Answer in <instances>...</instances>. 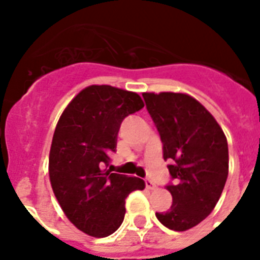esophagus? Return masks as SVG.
I'll use <instances>...</instances> for the list:
<instances>
[{
	"instance_id": "esophagus-1",
	"label": "esophagus",
	"mask_w": 260,
	"mask_h": 260,
	"mask_svg": "<svg viewBox=\"0 0 260 260\" xmlns=\"http://www.w3.org/2000/svg\"><path fill=\"white\" fill-rule=\"evenodd\" d=\"M144 182H146L147 189L152 190V189H155V187H156V185L154 183V181H151L150 178H146V179H144Z\"/></svg>"
}]
</instances>
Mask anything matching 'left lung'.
I'll list each match as a JSON object with an SVG mask.
<instances>
[{"mask_svg":"<svg viewBox=\"0 0 260 260\" xmlns=\"http://www.w3.org/2000/svg\"><path fill=\"white\" fill-rule=\"evenodd\" d=\"M163 144L173 178V205L156 217L173 231L193 228L209 216L228 177V143L221 126L196 100L183 93H143Z\"/></svg>","mask_w":260,"mask_h":260,"instance_id":"obj_1","label":"left lung"}]
</instances>
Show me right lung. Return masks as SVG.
<instances>
[{"label":"right lung","mask_w":260,"mask_h":260,"mask_svg":"<svg viewBox=\"0 0 260 260\" xmlns=\"http://www.w3.org/2000/svg\"><path fill=\"white\" fill-rule=\"evenodd\" d=\"M144 106L134 91L91 85L73 98L55 128L50 181L59 205L79 231L106 238L125 216V198L146 183L136 177L102 170L116 151L122 120Z\"/></svg>","instance_id":"1"}]
</instances>
